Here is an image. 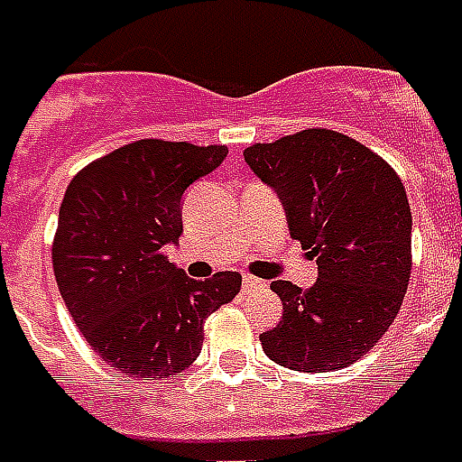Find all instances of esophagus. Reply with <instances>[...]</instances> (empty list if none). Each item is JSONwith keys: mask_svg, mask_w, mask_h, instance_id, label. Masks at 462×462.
I'll return each instance as SVG.
<instances>
[{"mask_svg": "<svg viewBox=\"0 0 462 462\" xmlns=\"http://www.w3.org/2000/svg\"><path fill=\"white\" fill-rule=\"evenodd\" d=\"M260 286H264V282H260V279H254V276H245V279H243V289H245V291L260 289Z\"/></svg>", "mask_w": 462, "mask_h": 462, "instance_id": "obj_1", "label": "esophagus"}]
</instances>
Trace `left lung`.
<instances>
[{
  "label": "left lung",
  "mask_w": 462,
  "mask_h": 462,
  "mask_svg": "<svg viewBox=\"0 0 462 462\" xmlns=\"http://www.w3.org/2000/svg\"><path fill=\"white\" fill-rule=\"evenodd\" d=\"M274 188L291 236L317 257L312 289L274 282L282 322L262 348L295 372L348 367L377 346L403 305L412 269V214L389 162L329 128H305L243 152Z\"/></svg>",
  "instance_id": "1"
}]
</instances>
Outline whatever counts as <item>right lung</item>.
<instances>
[{"mask_svg":"<svg viewBox=\"0 0 462 462\" xmlns=\"http://www.w3.org/2000/svg\"><path fill=\"white\" fill-rule=\"evenodd\" d=\"M224 145L145 138L80 169L66 188L51 267L85 341L121 374L167 379L202 350V327L241 293L238 272L195 282L162 248L183 234L180 195Z\"/></svg>","mask_w":462,"mask_h":462,"instance_id":"right-lung-1","label":"right lung"}]
</instances>
